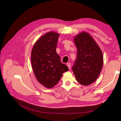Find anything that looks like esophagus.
<instances>
[{
    "instance_id": "1",
    "label": "esophagus",
    "mask_w": 121,
    "mask_h": 121,
    "mask_svg": "<svg viewBox=\"0 0 121 121\" xmlns=\"http://www.w3.org/2000/svg\"><path fill=\"white\" fill-rule=\"evenodd\" d=\"M67 66H68L69 69H71V66L70 63H68L67 64Z\"/></svg>"
}]
</instances>
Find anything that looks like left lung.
Returning a JSON list of instances; mask_svg holds the SVG:
<instances>
[{
  "label": "left lung",
  "instance_id": "obj_1",
  "mask_svg": "<svg viewBox=\"0 0 121 121\" xmlns=\"http://www.w3.org/2000/svg\"><path fill=\"white\" fill-rule=\"evenodd\" d=\"M73 41L77 57L72 70L79 83L88 86L99 77L104 63L103 53L93 37L86 32L74 36Z\"/></svg>",
  "mask_w": 121,
  "mask_h": 121
}]
</instances>
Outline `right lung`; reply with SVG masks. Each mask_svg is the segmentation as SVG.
I'll return each instance as SVG.
<instances>
[{
  "label": "right lung",
  "instance_id": "add662e5",
  "mask_svg": "<svg viewBox=\"0 0 121 121\" xmlns=\"http://www.w3.org/2000/svg\"><path fill=\"white\" fill-rule=\"evenodd\" d=\"M59 35L52 31L44 34L34 43L31 52V64L35 77L48 89L58 83L63 73L69 69L56 52Z\"/></svg>",
  "mask_w": 121,
  "mask_h": 121
}]
</instances>
